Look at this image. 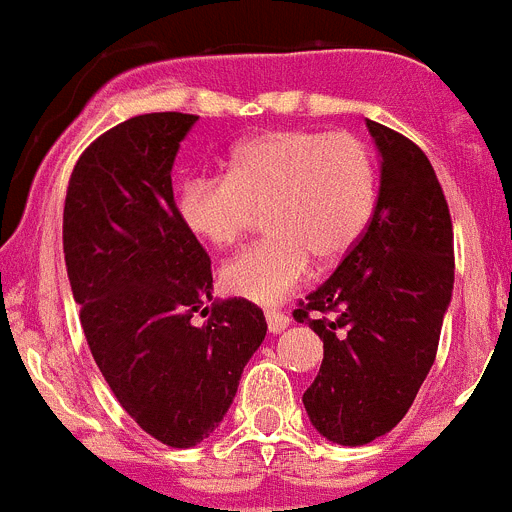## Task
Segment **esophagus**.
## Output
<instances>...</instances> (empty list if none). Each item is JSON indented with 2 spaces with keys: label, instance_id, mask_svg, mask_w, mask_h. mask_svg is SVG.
<instances>
[{
  "label": "esophagus",
  "instance_id": "1",
  "mask_svg": "<svg viewBox=\"0 0 512 512\" xmlns=\"http://www.w3.org/2000/svg\"><path fill=\"white\" fill-rule=\"evenodd\" d=\"M265 319H267V329H270V334H283L290 324L288 316H285L283 311H275V308L265 313Z\"/></svg>",
  "mask_w": 512,
  "mask_h": 512
}]
</instances>
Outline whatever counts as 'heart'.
Here are the masks:
<instances>
[{
  "label": "heart",
  "mask_w": 512,
  "mask_h": 512,
  "mask_svg": "<svg viewBox=\"0 0 512 512\" xmlns=\"http://www.w3.org/2000/svg\"><path fill=\"white\" fill-rule=\"evenodd\" d=\"M227 176L188 178L176 211L204 245H237L265 211L267 237L222 267L227 293L273 306L303 283L311 257L342 260L377 204L370 147L352 132L273 130L229 150Z\"/></svg>",
  "instance_id": "b5f03b06"
}]
</instances>
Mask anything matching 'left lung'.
I'll list each match as a JSON object with an SVG mask.
<instances>
[{
  "label": "left lung",
  "instance_id": "8db88e82",
  "mask_svg": "<svg viewBox=\"0 0 512 512\" xmlns=\"http://www.w3.org/2000/svg\"><path fill=\"white\" fill-rule=\"evenodd\" d=\"M367 130L380 158L370 224L293 311L324 342L303 405L313 428L342 446L370 444L408 413L434 365L454 288L451 216L434 168L408 137L372 119Z\"/></svg>",
  "mask_w": 512,
  "mask_h": 512
}]
</instances>
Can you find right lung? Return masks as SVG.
Wrapping results in <instances>:
<instances>
[{
  "mask_svg": "<svg viewBox=\"0 0 512 512\" xmlns=\"http://www.w3.org/2000/svg\"><path fill=\"white\" fill-rule=\"evenodd\" d=\"M196 119L140 114L104 132L78 158L63 206L68 280L96 367L137 426L173 449L214 434L267 334L255 303L214 301L209 255L178 219L170 173Z\"/></svg>",
  "mask_w": 512,
  "mask_h": 512,
  "instance_id": "right-lung-1",
  "label": "right lung"
}]
</instances>
